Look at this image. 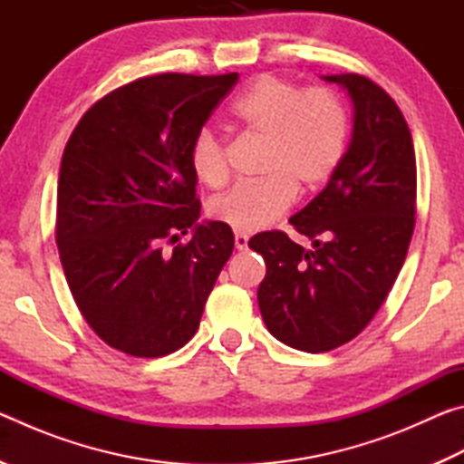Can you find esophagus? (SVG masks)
<instances>
[{
	"label": "esophagus",
	"instance_id": "esophagus-1",
	"mask_svg": "<svg viewBox=\"0 0 464 464\" xmlns=\"http://www.w3.org/2000/svg\"><path fill=\"white\" fill-rule=\"evenodd\" d=\"M247 241H249L247 235L235 233V247H237L239 251H246L247 249Z\"/></svg>",
	"mask_w": 464,
	"mask_h": 464
}]
</instances>
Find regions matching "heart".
<instances>
[{"label":"heart","instance_id":"1","mask_svg":"<svg viewBox=\"0 0 464 464\" xmlns=\"http://www.w3.org/2000/svg\"><path fill=\"white\" fill-rule=\"evenodd\" d=\"M235 127L264 143L260 176L210 202V217L237 233L276 221L296 190L313 192L340 166L348 143V112L325 88L303 90L276 75H262L233 102ZM190 166L198 182L218 188L227 179L225 145L210 127L192 140Z\"/></svg>","mask_w":464,"mask_h":464}]
</instances>
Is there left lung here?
<instances>
[{
    "label": "left lung",
    "instance_id": "left-lung-1",
    "mask_svg": "<svg viewBox=\"0 0 464 464\" xmlns=\"http://www.w3.org/2000/svg\"><path fill=\"white\" fill-rule=\"evenodd\" d=\"M352 102V137L327 186L286 233L249 239L262 254L257 288L268 332L295 350L329 352L371 324L401 272L415 225V151L401 110L387 92L356 73L324 75Z\"/></svg>",
    "mask_w": 464,
    "mask_h": 464
}]
</instances>
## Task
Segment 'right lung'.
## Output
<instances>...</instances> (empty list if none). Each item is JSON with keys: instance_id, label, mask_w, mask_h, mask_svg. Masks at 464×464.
Here are the masks:
<instances>
[{"instance_id": "right-lung-1", "label": "right lung", "mask_w": 464, "mask_h": 464, "mask_svg": "<svg viewBox=\"0 0 464 464\" xmlns=\"http://www.w3.org/2000/svg\"><path fill=\"white\" fill-rule=\"evenodd\" d=\"M237 77H140L98 100L67 140L61 264L83 319L124 354L160 358L190 342L229 260L233 231L198 221L190 147ZM188 230L186 246L162 251Z\"/></svg>"}]
</instances>
